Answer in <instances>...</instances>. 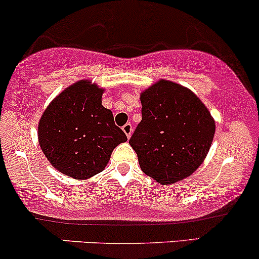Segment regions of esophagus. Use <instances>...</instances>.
I'll list each match as a JSON object with an SVG mask.
<instances>
[{
  "mask_svg": "<svg viewBox=\"0 0 259 259\" xmlns=\"http://www.w3.org/2000/svg\"><path fill=\"white\" fill-rule=\"evenodd\" d=\"M122 130H123V132L126 133L127 138H130L131 135H132V131H133L132 124H131V123H126L123 127H122Z\"/></svg>",
  "mask_w": 259,
  "mask_h": 259,
  "instance_id": "esophagus-1",
  "label": "esophagus"
}]
</instances>
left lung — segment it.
I'll return each instance as SVG.
<instances>
[{
	"label": "left lung",
	"mask_w": 259,
	"mask_h": 259,
	"mask_svg": "<svg viewBox=\"0 0 259 259\" xmlns=\"http://www.w3.org/2000/svg\"><path fill=\"white\" fill-rule=\"evenodd\" d=\"M142 121L130 139L145 175L161 185L190 176L207 156L215 123L180 84L160 80L142 93Z\"/></svg>",
	"instance_id": "8db88e82"
}]
</instances>
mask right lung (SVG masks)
I'll return each mask as SVG.
<instances>
[{
  "label": "right lung",
  "instance_id": "obj_1",
  "mask_svg": "<svg viewBox=\"0 0 259 259\" xmlns=\"http://www.w3.org/2000/svg\"><path fill=\"white\" fill-rule=\"evenodd\" d=\"M103 89L82 80L63 91L40 118L39 143L57 170L77 180L101 172L127 137L101 105Z\"/></svg>",
  "mask_w": 259,
  "mask_h": 259
}]
</instances>
